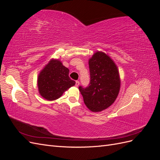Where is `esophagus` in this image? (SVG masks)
<instances>
[{
	"label": "esophagus",
	"instance_id": "1",
	"mask_svg": "<svg viewBox=\"0 0 160 160\" xmlns=\"http://www.w3.org/2000/svg\"><path fill=\"white\" fill-rule=\"evenodd\" d=\"M79 84H80V83H79V81H77L75 82V86H76V87H79Z\"/></svg>",
	"mask_w": 160,
	"mask_h": 160
}]
</instances>
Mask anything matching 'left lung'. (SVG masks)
<instances>
[{
    "label": "left lung",
    "instance_id": "obj_1",
    "mask_svg": "<svg viewBox=\"0 0 160 160\" xmlns=\"http://www.w3.org/2000/svg\"><path fill=\"white\" fill-rule=\"evenodd\" d=\"M90 83L80 86L84 103L93 112H99L112 105L117 99L121 86L119 72L112 59L103 51H97L89 59Z\"/></svg>",
    "mask_w": 160,
    "mask_h": 160
}]
</instances>
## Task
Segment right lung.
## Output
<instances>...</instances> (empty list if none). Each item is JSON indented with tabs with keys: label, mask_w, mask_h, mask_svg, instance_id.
Masks as SVG:
<instances>
[{
	"label": "right lung",
	"mask_w": 160,
	"mask_h": 160,
	"mask_svg": "<svg viewBox=\"0 0 160 160\" xmlns=\"http://www.w3.org/2000/svg\"><path fill=\"white\" fill-rule=\"evenodd\" d=\"M69 69L60 60L51 59L37 77V87L41 96L49 101L61 98L65 91L75 84V81L69 78Z\"/></svg>",
	"instance_id": "right-lung-1"
}]
</instances>
